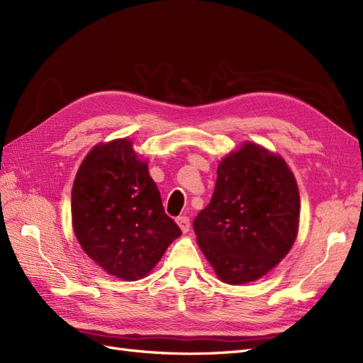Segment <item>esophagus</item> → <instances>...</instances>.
Masks as SVG:
<instances>
[{"instance_id":"1","label":"esophagus","mask_w":363,"mask_h":363,"mask_svg":"<svg viewBox=\"0 0 363 363\" xmlns=\"http://www.w3.org/2000/svg\"><path fill=\"white\" fill-rule=\"evenodd\" d=\"M176 220H177L179 227H180V230H182L183 233H187V231H189V227H191V220H189V218H187V216H179Z\"/></svg>"}]
</instances>
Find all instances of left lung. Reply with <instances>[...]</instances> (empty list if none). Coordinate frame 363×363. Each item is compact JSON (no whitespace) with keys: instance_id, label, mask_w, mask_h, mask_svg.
<instances>
[{"instance_id":"obj_1","label":"left lung","mask_w":363,"mask_h":363,"mask_svg":"<svg viewBox=\"0 0 363 363\" xmlns=\"http://www.w3.org/2000/svg\"><path fill=\"white\" fill-rule=\"evenodd\" d=\"M301 201L282 157L246 143L218 167L213 196L194 219L196 242L220 281H255L289 254Z\"/></svg>"}]
</instances>
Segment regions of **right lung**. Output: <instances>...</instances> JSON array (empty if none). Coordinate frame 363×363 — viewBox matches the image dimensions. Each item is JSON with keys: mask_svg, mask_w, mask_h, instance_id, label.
<instances>
[{"mask_svg": "<svg viewBox=\"0 0 363 363\" xmlns=\"http://www.w3.org/2000/svg\"><path fill=\"white\" fill-rule=\"evenodd\" d=\"M72 220L85 254L126 281L144 278L182 234L128 140L97 145L85 157L72 189Z\"/></svg>", "mask_w": 363, "mask_h": 363, "instance_id": "obj_1", "label": "right lung"}]
</instances>
